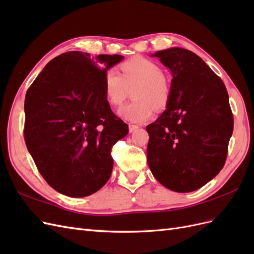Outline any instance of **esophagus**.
<instances>
[{"label":"esophagus","instance_id":"34e87169","mask_svg":"<svg viewBox=\"0 0 254 254\" xmlns=\"http://www.w3.org/2000/svg\"><path fill=\"white\" fill-rule=\"evenodd\" d=\"M140 128L139 125H135V124H129V131L130 132H134L135 130H137Z\"/></svg>","mask_w":254,"mask_h":254}]
</instances>
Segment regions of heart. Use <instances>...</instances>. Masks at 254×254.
Segmentation results:
<instances>
[{"mask_svg":"<svg viewBox=\"0 0 254 254\" xmlns=\"http://www.w3.org/2000/svg\"><path fill=\"white\" fill-rule=\"evenodd\" d=\"M122 75L111 67L107 70L103 88L107 101L118 107L123 104L132 88L133 99L119 109L122 119L140 123L147 120L155 110V106L162 108L170 96V86L162 75L160 66L153 61L136 56L121 64Z\"/></svg>","mask_w":254,"mask_h":254,"instance_id":"b5f03b06","label":"heart"}]
</instances>
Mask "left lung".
<instances>
[{
  "mask_svg": "<svg viewBox=\"0 0 254 254\" xmlns=\"http://www.w3.org/2000/svg\"><path fill=\"white\" fill-rule=\"evenodd\" d=\"M173 73L166 110L147 125V162L153 177L179 193L203 187L226 163L233 113L220 77L195 53L155 54Z\"/></svg>",
  "mask_w": 254,
  "mask_h": 254,
  "instance_id": "1",
  "label": "left lung"
}]
</instances>
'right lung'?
Segmentation results:
<instances>
[{
	"label": "right lung",
	"instance_id": "add662e5",
	"mask_svg": "<svg viewBox=\"0 0 254 254\" xmlns=\"http://www.w3.org/2000/svg\"><path fill=\"white\" fill-rule=\"evenodd\" d=\"M121 55L67 52L51 60L26 92L24 139L38 171L54 190L86 197L109 180L112 146L128 125L107 101L103 79Z\"/></svg>",
	"mask_w": 254,
	"mask_h": 254
}]
</instances>
